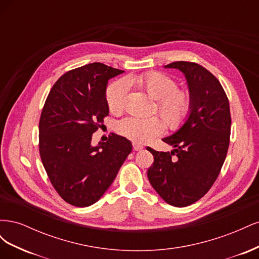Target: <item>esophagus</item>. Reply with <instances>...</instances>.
<instances>
[{
    "label": "esophagus",
    "instance_id": "1",
    "mask_svg": "<svg viewBox=\"0 0 259 259\" xmlns=\"http://www.w3.org/2000/svg\"><path fill=\"white\" fill-rule=\"evenodd\" d=\"M143 146L140 145V144H138V143H133V149H134L135 151H140V150H143Z\"/></svg>",
    "mask_w": 259,
    "mask_h": 259
}]
</instances>
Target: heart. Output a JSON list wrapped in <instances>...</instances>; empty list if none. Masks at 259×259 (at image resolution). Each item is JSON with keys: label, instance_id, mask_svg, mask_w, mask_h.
Segmentation results:
<instances>
[{"label": "heart", "instance_id": "heart-1", "mask_svg": "<svg viewBox=\"0 0 259 259\" xmlns=\"http://www.w3.org/2000/svg\"><path fill=\"white\" fill-rule=\"evenodd\" d=\"M130 85H137L156 101V111L171 131L179 130L189 119L192 109V97L189 91L178 89L173 77L158 71H149L135 76H126L111 84L106 91V103L110 112L121 113L130 91ZM159 116H127L117 124L119 134L134 143H146L161 135L165 123Z\"/></svg>", "mask_w": 259, "mask_h": 259}]
</instances>
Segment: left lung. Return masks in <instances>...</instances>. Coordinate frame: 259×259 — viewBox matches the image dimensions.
Instances as JSON below:
<instances>
[{"label":"left lung","mask_w":259,"mask_h":259,"mask_svg":"<svg viewBox=\"0 0 259 259\" xmlns=\"http://www.w3.org/2000/svg\"><path fill=\"white\" fill-rule=\"evenodd\" d=\"M165 68L178 69L185 74L192 109L180 130L163 138L175 148L173 151L147 148L154 159L147 175L164 201L184 207L199 201L221 173L230 142V107L221 82L204 67L175 61Z\"/></svg>","instance_id":"left-lung-1"}]
</instances>
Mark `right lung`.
Wrapping results in <instances>:
<instances>
[{
	"label": "right lung",
	"mask_w": 259,
	"mask_h": 259,
	"mask_svg": "<svg viewBox=\"0 0 259 259\" xmlns=\"http://www.w3.org/2000/svg\"><path fill=\"white\" fill-rule=\"evenodd\" d=\"M123 72L101 62L72 69L59 77L45 100L38 150L55 190L71 205L97 202L132 151L130 140L116 134L97 147L91 145L109 113L108 80Z\"/></svg>",
	"instance_id": "right-lung-1"
}]
</instances>
